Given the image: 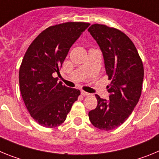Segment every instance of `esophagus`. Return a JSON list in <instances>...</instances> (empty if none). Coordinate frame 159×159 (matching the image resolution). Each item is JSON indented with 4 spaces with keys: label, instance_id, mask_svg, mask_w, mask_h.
<instances>
[{
    "label": "esophagus",
    "instance_id": "1",
    "mask_svg": "<svg viewBox=\"0 0 159 159\" xmlns=\"http://www.w3.org/2000/svg\"><path fill=\"white\" fill-rule=\"evenodd\" d=\"M81 95H84V96H88V95H90L91 94L88 93V92H84V91H81Z\"/></svg>",
    "mask_w": 159,
    "mask_h": 159
}]
</instances>
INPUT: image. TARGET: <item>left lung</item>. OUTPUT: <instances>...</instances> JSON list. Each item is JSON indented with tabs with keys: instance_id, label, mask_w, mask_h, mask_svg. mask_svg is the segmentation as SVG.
Here are the masks:
<instances>
[{
	"instance_id": "1",
	"label": "left lung",
	"mask_w": 159,
	"mask_h": 159,
	"mask_svg": "<svg viewBox=\"0 0 159 159\" xmlns=\"http://www.w3.org/2000/svg\"><path fill=\"white\" fill-rule=\"evenodd\" d=\"M88 32L100 48L107 75L111 81L107 87L109 100L95 95L98 104L88 116L94 127L111 130L127 120L139 100L143 64L133 42L119 29L95 24Z\"/></svg>"
}]
</instances>
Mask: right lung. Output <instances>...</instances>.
<instances>
[{"label":"right lung","instance_id":"1","mask_svg":"<svg viewBox=\"0 0 159 159\" xmlns=\"http://www.w3.org/2000/svg\"><path fill=\"white\" fill-rule=\"evenodd\" d=\"M85 22H67L50 26L32 42L19 71L20 90L29 114L37 123L48 128L65 121L80 91L67 88L52 76L60 68L83 32Z\"/></svg>","mask_w":159,"mask_h":159}]
</instances>
